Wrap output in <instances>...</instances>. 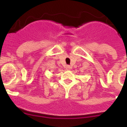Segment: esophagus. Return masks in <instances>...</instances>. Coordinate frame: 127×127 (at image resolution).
I'll return each instance as SVG.
<instances>
[{
	"mask_svg": "<svg viewBox=\"0 0 127 127\" xmlns=\"http://www.w3.org/2000/svg\"><path fill=\"white\" fill-rule=\"evenodd\" d=\"M65 68L67 70H70V69H71V67H70V65H67Z\"/></svg>",
	"mask_w": 127,
	"mask_h": 127,
	"instance_id": "obj_1",
	"label": "esophagus"
}]
</instances>
